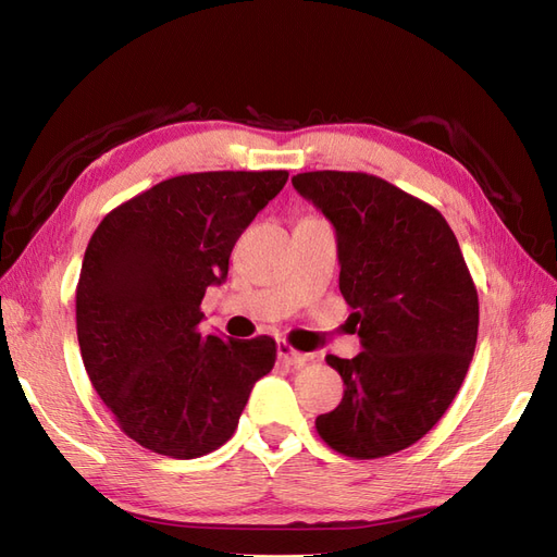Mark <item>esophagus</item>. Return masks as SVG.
I'll list each match as a JSON object with an SVG mask.
<instances>
[{
	"instance_id": "obj_1",
	"label": "esophagus",
	"mask_w": 557,
	"mask_h": 557,
	"mask_svg": "<svg viewBox=\"0 0 557 557\" xmlns=\"http://www.w3.org/2000/svg\"><path fill=\"white\" fill-rule=\"evenodd\" d=\"M276 350H278V360H281V362H285V364L301 367V364H307V360H309V356H305V352L295 350V348H293L288 342H285V339H278Z\"/></svg>"
}]
</instances>
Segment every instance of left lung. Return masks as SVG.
<instances>
[{
    "label": "left lung",
    "mask_w": 557,
    "mask_h": 557,
    "mask_svg": "<svg viewBox=\"0 0 557 557\" xmlns=\"http://www.w3.org/2000/svg\"><path fill=\"white\" fill-rule=\"evenodd\" d=\"M293 185L336 232L339 290L362 344L350 360L325 358L346 387L315 430L358 460L409 448L440 423L474 358L479 295L458 239L434 207L372 174L307 172Z\"/></svg>",
    "instance_id": "left-lung-1"
}]
</instances>
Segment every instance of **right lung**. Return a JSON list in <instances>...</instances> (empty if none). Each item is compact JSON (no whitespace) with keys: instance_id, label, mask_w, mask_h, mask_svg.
Segmentation results:
<instances>
[{"instance_id":"obj_1","label":"right lung","mask_w":557,"mask_h":557,"mask_svg":"<svg viewBox=\"0 0 557 557\" xmlns=\"http://www.w3.org/2000/svg\"><path fill=\"white\" fill-rule=\"evenodd\" d=\"M288 172H201L166 178L113 209L83 258L76 334L90 383L144 448L193 460L239 425L276 342L201 334L207 288Z\"/></svg>"}]
</instances>
